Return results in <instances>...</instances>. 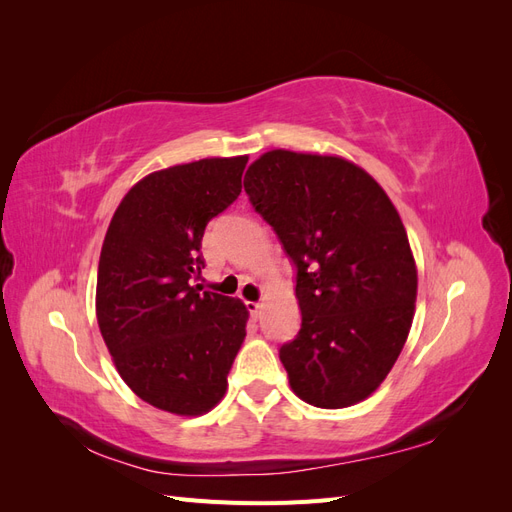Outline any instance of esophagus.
<instances>
[{"instance_id":"1","label":"esophagus","mask_w":512,"mask_h":512,"mask_svg":"<svg viewBox=\"0 0 512 512\" xmlns=\"http://www.w3.org/2000/svg\"><path fill=\"white\" fill-rule=\"evenodd\" d=\"M245 305H247V312H250L254 318H258V314H260V307H262V305H260L258 301H247Z\"/></svg>"}]
</instances>
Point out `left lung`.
Here are the masks:
<instances>
[{"instance_id": "1", "label": "left lung", "mask_w": 512, "mask_h": 512, "mask_svg": "<svg viewBox=\"0 0 512 512\" xmlns=\"http://www.w3.org/2000/svg\"><path fill=\"white\" fill-rule=\"evenodd\" d=\"M245 192L297 269L301 329L280 348L292 391L316 408L374 393L404 348L416 265L391 198L356 164L273 149Z\"/></svg>"}]
</instances>
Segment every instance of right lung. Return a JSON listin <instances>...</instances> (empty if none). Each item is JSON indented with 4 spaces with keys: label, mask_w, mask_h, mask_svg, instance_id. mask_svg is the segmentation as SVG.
Listing matches in <instances>:
<instances>
[{
    "label": "right lung",
    "mask_w": 512,
    "mask_h": 512,
    "mask_svg": "<svg viewBox=\"0 0 512 512\" xmlns=\"http://www.w3.org/2000/svg\"><path fill=\"white\" fill-rule=\"evenodd\" d=\"M247 156L170 166L123 196L106 230L96 314L119 376L147 404L198 416L226 393L243 344L239 299L192 286L207 224L235 203Z\"/></svg>",
    "instance_id": "1"
}]
</instances>
